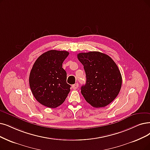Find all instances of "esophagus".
<instances>
[{
  "mask_svg": "<svg viewBox=\"0 0 150 150\" xmlns=\"http://www.w3.org/2000/svg\"><path fill=\"white\" fill-rule=\"evenodd\" d=\"M78 86H79L78 83H75V84L72 86V88H73L74 90H76V89H77V88H78Z\"/></svg>",
  "mask_w": 150,
  "mask_h": 150,
  "instance_id": "34e87169",
  "label": "esophagus"
}]
</instances>
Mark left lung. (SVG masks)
Instances as JSON below:
<instances>
[{
  "instance_id": "obj_1",
  "label": "left lung",
  "mask_w": 150,
  "mask_h": 150,
  "mask_svg": "<svg viewBox=\"0 0 150 150\" xmlns=\"http://www.w3.org/2000/svg\"><path fill=\"white\" fill-rule=\"evenodd\" d=\"M77 58L86 74V83L81 87V93L87 102L94 108L111 103L122 86V76L115 62L99 52L80 53Z\"/></svg>"
}]
</instances>
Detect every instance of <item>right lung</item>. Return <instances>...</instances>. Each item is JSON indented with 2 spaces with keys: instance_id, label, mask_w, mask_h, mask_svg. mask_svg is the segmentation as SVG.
Instances as JSON below:
<instances>
[{
  "instance_id": "1",
  "label": "right lung",
  "mask_w": 150,
  "mask_h": 150,
  "mask_svg": "<svg viewBox=\"0 0 150 150\" xmlns=\"http://www.w3.org/2000/svg\"><path fill=\"white\" fill-rule=\"evenodd\" d=\"M67 51L51 50L42 54L33 64L29 82L36 100L44 106L55 108L61 105L70 92L67 72L62 64Z\"/></svg>"
}]
</instances>
